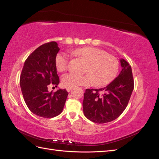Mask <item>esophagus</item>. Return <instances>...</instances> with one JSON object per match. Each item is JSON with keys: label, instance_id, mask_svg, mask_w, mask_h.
<instances>
[{"label": "esophagus", "instance_id": "34e87169", "mask_svg": "<svg viewBox=\"0 0 159 159\" xmlns=\"http://www.w3.org/2000/svg\"><path fill=\"white\" fill-rule=\"evenodd\" d=\"M72 89H73V88H67L66 90H67V91H68V92H70V91Z\"/></svg>", "mask_w": 159, "mask_h": 159}]
</instances>
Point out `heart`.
Here are the masks:
<instances>
[{
	"label": "heart",
	"mask_w": 159,
	"mask_h": 159,
	"mask_svg": "<svg viewBox=\"0 0 159 159\" xmlns=\"http://www.w3.org/2000/svg\"><path fill=\"white\" fill-rule=\"evenodd\" d=\"M74 54L82 57L87 64L85 74L68 73L61 78V84L67 88L80 85H90L95 83L97 86H104L113 81L119 70V61L116 57L95 47L88 46L76 49ZM70 56L65 52H60L56 57L57 70L62 72L68 68Z\"/></svg>",
	"instance_id": "b5f03b06"
}]
</instances>
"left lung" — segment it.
<instances>
[{"mask_svg": "<svg viewBox=\"0 0 159 159\" xmlns=\"http://www.w3.org/2000/svg\"><path fill=\"white\" fill-rule=\"evenodd\" d=\"M122 70L106 87L87 89L83 101L85 116L96 123H105L119 117L125 109L134 88L131 67L124 59L120 60ZM102 91L104 94H99Z\"/></svg>", "mask_w": 159, "mask_h": 159, "instance_id": "left-lung-1", "label": "left lung"}]
</instances>
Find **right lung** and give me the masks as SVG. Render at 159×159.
<instances>
[{
  "label": "right lung",
  "mask_w": 159,
  "mask_h": 159,
  "mask_svg": "<svg viewBox=\"0 0 159 159\" xmlns=\"http://www.w3.org/2000/svg\"><path fill=\"white\" fill-rule=\"evenodd\" d=\"M60 48L56 42L39 46L28 57L20 74V84L24 99L34 114L44 118L60 115L68 93L66 89L49 92V85L60 83L56 57Z\"/></svg>",
  "instance_id": "add662e5"
}]
</instances>
